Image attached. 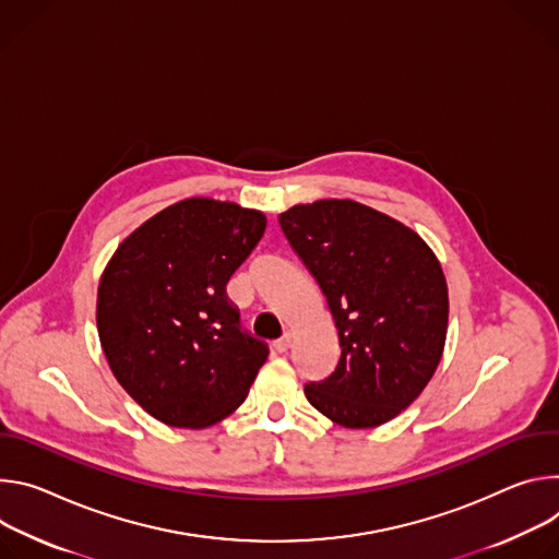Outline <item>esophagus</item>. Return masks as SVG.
I'll use <instances>...</instances> for the list:
<instances>
[{"instance_id":"esophagus-1","label":"esophagus","mask_w":559,"mask_h":559,"mask_svg":"<svg viewBox=\"0 0 559 559\" xmlns=\"http://www.w3.org/2000/svg\"><path fill=\"white\" fill-rule=\"evenodd\" d=\"M290 344H293V335H290V333H284L273 346H275L277 353H286V350L290 348Z\"/></svg>"}]
</instances>
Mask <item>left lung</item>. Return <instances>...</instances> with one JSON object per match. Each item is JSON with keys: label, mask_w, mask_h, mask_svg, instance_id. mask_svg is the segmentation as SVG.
<instances>
[{"label": "left lung", "mask_w": 559, "mask_h": 559, "mask_svg": "<svg viewBox=\"0 0 559 559\" xmlns=\"http://www.w3.org/2000/svg\"><path fill=\"white\" fill-rule=\"evenodd\" d=\"M280 226L326 295L342 348L329 378L304 384L308 402L346 428L393 419L442 359L449 290L438 258L404 224L350 200L293 206Z\"/></svg>", "instance_id": "1"}]
</instances>
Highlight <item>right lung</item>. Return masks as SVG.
I'll return each mask as SVG.
<instances>
[{
    "instance_id": "1",
    "label": "right lung",
    "mask_w": 559,
    "mask_h": 559,
    "mask_svg": "<svg viewBox=\"0 0 559 559\" xmlns=\"http://www.w3.org/2000/svg\"><path fill=\"white\" fill-rule=\"evenodd\" d=\"M266 230L260 211L193 198L119 243L97 290V331L117 382L146 413L204 428L248 395L269 344L241 329L230 275Z\"/></svg>"
}]
</instances>
